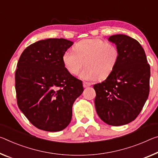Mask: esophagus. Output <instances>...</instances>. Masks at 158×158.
I'll return each mask as SVG.
<instances>
[{
    "mask_svg": "<svg viewBox=\"0 0 158 158\" xmlns=\"http://www.w3.org/2000/svg\"><path fill=\"white\" fill-rule=\"evenodd\" d=\"M92 84L91 83V82H86V81H84L83 83V86L84 88H86V87H89L90 86H91Z\"/></svg>",
    "mask_w": 158,
    "mask_h": 158,
    "instance_id": "34e87169",
    "label": "esophagus"
}]
</instances>
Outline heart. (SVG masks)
I'll use <instances>...</instances> for the list:
<instances>
[{
	"label": "heart",
	"instance_id": "heart-1",
	"mask_svg": "<svg viewBox=\"0 0 158 158\" xmlns=\"http://www.w3.org/2000/svg\"><path fill=\"white\" fill-rule=\"evenodd\" d=\"M73 51L64 52L62 62L73 75L78 74L85 64L86 67L80 74L84 80L107 78L116 67L119 56L114 44L99 39L81 40L73 46Z\"/></svg>",
	"mask_w": 158,
	"mask_h": 158
}]
</instances>
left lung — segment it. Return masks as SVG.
Returning <instances> with one entry per match:
<instances>
[{
  "label": "left lung",
  "instance_id": "obj_1",
  "mask_svg": "<svg viewBox=\"0 0 158 158\" xmlns=\"http://www.w3.org/2000/svg\"><path fill=\"white\" fill-rule=\"evenodd\" d=\"M108 41L119 50L116 67L107 79L95 84V107L100 118L112 126L134 121L149 95L151 69L141 44L124 34L112 35Z\"/></svg>",
  "mask_w": 158,
  "mask_h": 158
}]
</instances>
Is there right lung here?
Returning a JSON list of instances; mask_svg holds the SVG:
<instances>
[{"label": "right lung", "mask_w": 158, "mask_h": 158, "mask_svg": "<svg viewBox=\"0 0 158 158\" xmlns=\"http://www.w3.org/2000/svg\"><path fill=\"white\" fill-rule=\"evenodd\" d=\"M74 42L48 39L22 52L15 72L17 105L31 123L46 131H60L70 123L72 106L84 91L81 80L67 71L62 56Z\"/></svg>", "instance_id": "1"}]
</instances>
